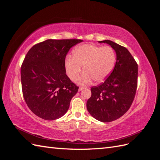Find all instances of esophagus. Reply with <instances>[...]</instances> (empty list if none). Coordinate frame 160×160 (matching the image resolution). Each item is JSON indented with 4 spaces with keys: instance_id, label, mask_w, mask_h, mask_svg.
Masks as SVG:
<instances>
[{
    "instance_id": "esophagus-1",
    "label": "esophagus",
    "mask_w": 160,
    "mask_h": 160,
    "mask_svg": "<svg viewBox=\"0 0 160 160\" xmlns=\"http://www.w3.org/2000/svg\"><path fill=\"white\" fill-rule=\"evenodd\" d=\"M85 88H83V87H79V91H82V90H83Z\"/></svg>"
}]
</instances>
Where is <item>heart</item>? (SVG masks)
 <instances>
[{
    "instance_id": "b5f03b06",
    "label": "heart",
    "mask_w": 160,
    "mask_h": 160,
    "mask_svg": "<svg viewBox=\"0 0 160 160\" xmlns=\"http://www.w3.org/2000/svg\"><path fill=\"white\" fill-rule=\"evenodd\" d=\"M115 63V54L110 47H101L93 44H85L76 47L72 56H67L65 61L67 74L71 80L75 81L85 71L77 83L80 85L101 83L110 75Z\"/></svg>"
}]
</instances>
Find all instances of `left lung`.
Wrapping results in <instances>:
<instances>
[{
  "label": "left lung",
  "mask_w": 160,
  "mask_h": 160,
  "mask_svg": "<svg viewBox=\"0 0 160 160\" xmlns=\"http://www.w3.org/2000/svg\"><path fill=\"white\" fill-rule=\"evenodd\" d=\"M99 42L112 47L116 53V62L103 83L91 89L87 109L97 120L111 122L126 113L133 102L138 86V67L125 47L109 40Z\"/></svg>",
  "instance_id": "1"
}]
</instances>
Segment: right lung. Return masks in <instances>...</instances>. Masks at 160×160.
Instances as JSON below:
<instances>
[{
    "label": "right lung",
    "mask_w": 160,
    "mask_h": 160,
    "mask_svg": "<svg viewBox=\"0 0 160 160\" xmlns=\"http://www.w3.org/2000/svg\"><path fill=\"white\" fill-rule=\"evenodd\" d=\"M80 39H48L28 51L21 69L24 99L32 112L55 120L69 109L79 87L66 75L65 61L70 48Z\"/></svg>",
    "instance_id": "obj_1"
}]
</instances>
